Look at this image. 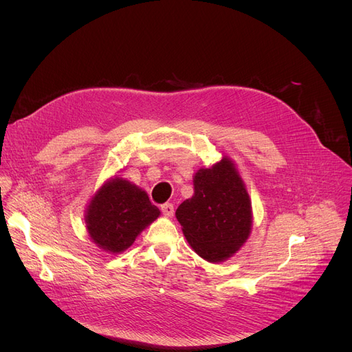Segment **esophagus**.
Instances as JSON below:
<instances>
[{
    "label": "esophagus",
    "instance_id": "esophagus-1",
    "mask_svg": "<svg viewBox=\"0 0 352 352\" xmlns=\"http://www.w3.org/2000/svg\"><path fill=\"white\" fill-rule=\"evenodd\" d=\"M161 211L166 217H173L174 215V206L171 204V202H165V204L161 206Z\"/></svg>",
    "mask_w": 352,
    "mask_h": 352
}]
</instances>
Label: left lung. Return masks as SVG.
<instances>
[{
	"label": "left lung",
	"instance_id": "obj_1",
	"mask_svg": "<svg viewBox=\"0 0 352 352\" xmlns=\"http://www.w3.org/2000/svg\"><path fill=\"white\" fill-rule=\"evenodd\" d=\"M192 250L210 263L238 251L250 235L251 202L234 164L223 158L194 177V195L175 211Z\"/></svg>",
	"mask_w": 352,
	"mask_h": 352
}]
</instances>
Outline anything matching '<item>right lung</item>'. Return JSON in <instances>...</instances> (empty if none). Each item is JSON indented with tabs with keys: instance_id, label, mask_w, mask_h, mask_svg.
Segmentation results:
<instances>
[{
	"instance_id": "obj_1",
	"label": "right lung",
	"mask_w": 352,
	"mask_h": 352,
	"mask_svg": "<svg viewBox=\"0 0 352 352\" xmlns=\"http://www.w3.org/2000/svg\"><path fill=\"white\" fill-rule=\"evenodd\" d=\"M160 215L146 192L122 178H114L91 199L87 230L100 248L118 254L131 247L137 235Z\"/></svg>"
}]
</instances>
